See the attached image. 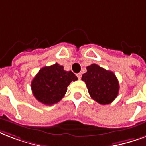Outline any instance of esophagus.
I'll return each instance as SVG.
<instances>
[{
    "mask_svg": "<svg viewBox=\"0 0 146 146\" xmlns=\"http://www.w3.org/2000/svg\"><path fill=\"white\" fill-rule=\"evenodd\" d=\"M76 75H77V77H78V79L81 78V73H78Z\"/></svg>",
    "mask_w": 146,
    "mask_h": 146,
    "instance_id": "obj_1",
    "label": "esophagus"
}]
</instances>
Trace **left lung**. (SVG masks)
<instances>
[{
	"instance_id": "left-lung-1",
	"label": "left lung",
	"mask_w": 146,
	"mask_h": 146,
	"mask_svg": "<svg viewBox=\"0 0 146 146\" xmlns=\"http://www.w3.org/2000/svg\"><path fill=\"white\" fill-rule=\"evenodd\" d=\"M81 80L85 82L92 99L100 104H109L119 93V81L113 72L106 70L96 64L89 65Z\"/></svg>"
}]
</instances>
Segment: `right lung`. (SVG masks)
Returning a JSON list of instances; mask_svg holds the SVG:
<instances>
[{
	"mask_svg": "<svg viewBox=\"0 0 146 146\" xmlns=\"http://www.w3.org/2000/svg\"><path fill=\"white\" fill-rule=\"evenodd\" d=\"M78 80L72 72L65 71L58 63L46 66L33 79L31 88L37 100L46 105H52L60 101L72 81Z\"/></svg>",
	"mask_w": 146,
	"mask_h": 146,
	"instance_id": "1",
	"label": "right lung"
}]
</instances>
